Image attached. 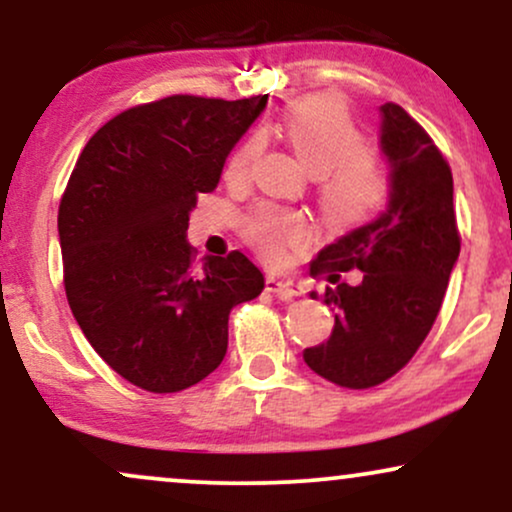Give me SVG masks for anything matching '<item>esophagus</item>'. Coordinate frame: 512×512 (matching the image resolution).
<instances>
[{"mask_svg":"<svg viewBox=\"0 0 512 512\" xmlns=\"http://www.w3.org/2000/svg\"><path fill=\"white\" fill-rule=\"evenodd\" d=\"M264 286H267V291L274 293L276 298H281V301H291V298L303 296L305 293L303 284H298V281L293 279H281V276L276 274H269L267 281H264Z\"/></svg>","mask_w":512,"mask_h":512,"instance_id":"1","label":"esophagus"}]
</instances>
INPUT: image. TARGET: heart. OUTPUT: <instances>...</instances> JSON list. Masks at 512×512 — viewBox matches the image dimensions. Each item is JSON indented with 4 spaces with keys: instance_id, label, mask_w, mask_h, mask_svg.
<instances>
[{
    "instance_id": "obj_1",
    "label": "heart",
    "mask_w": 512,
    "mask_h": 512,
    "mask_svg": "<svg viewBox=\"0 0 512 512\" xmlns=\"http://www.w3.org/2000/svg\"><path fill=\"white\" fill-rule=\"evenodd\" d=\"M284 134L293 154L308 173L322 178L320 202L327 219L337 226H358L368 221L387 195L383 170L370 158L366 142L351 117L334 98H305L284 115ZM255 144L240 146L228 161L231 180L245 178ZM308 221L298 211L264 207L250 219V240L267 260H281L289 248L308 238Z\"/></svg>"
}]
</instances>
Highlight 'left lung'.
<instances>
[{
  "mask_svg": "<svg viewBox=\"0 0 512 512\" xmlns=\"http://www.w3.org/2000/svg\"><path fill=\"white\" fill-rule=\"evenodd\" d=\"M378 146L390 163L387 204L373 221L325 245L310 274L361 269L356 286L327 289L330 339L303 361L332 383L363 390L385 383L431 332L457 257L452 173L431 137L395 103L380 105Z\"/></svg>",
  "mask_w": 512,
  "mask_h": 512,
  "instance_id": "obj_1",
  "label": "left lung"
}]
</instances>
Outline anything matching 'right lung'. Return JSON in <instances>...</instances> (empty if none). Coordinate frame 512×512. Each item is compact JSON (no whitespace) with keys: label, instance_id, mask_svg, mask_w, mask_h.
Instances as JSON below:
<instances>
[{"label":"right lung","instance_id":"1","mask_svg":"<svg viewBox=\"0 0 512 512\" xmlns=\"http://www.w3.org/2000/svg\"><path fill=\"white\" fill-rule=\"evenodd\" d=\"M267 108V96H170L125 110L81 151L57 231L69 308L96 354L149 392H180L221 366L228 313L264 289L243 252L195 267L197 197Z\"/></svg>","mask_w":512,"mask_h":512}]
</instances>
